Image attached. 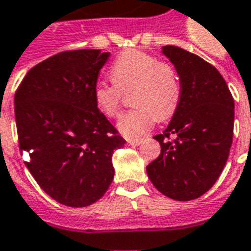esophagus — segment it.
<instances>
[{"label": "esophagus", "instance_id": "1", "mask_svg": "<svg viewBox=\"0 0 251 251\" xmlns=\"http://www.w3.org/2000/svg\"><path fill=\"white\" fill-rule=\"evenodd\" d=\"M127 142H128L129 146H139L140 143H142V140L140 139H128Z\"/></svg>", "mask_w": 251, "mask_h": 251}]
</instances>
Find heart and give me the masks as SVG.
<instances>
[{
	"label": "heart",
	"instance_id": "1",
	"mask_svg": "<svg viewBox=\"0 0 251 251\" xmlns=\"http://www.w3.org/2000/svg\"><path fill=\"white\" fill-rule=\"evenodd\" d=\"M113 82L97 81L93 86L94 104L108 117L116 116L122 92L131 90L134 109L123 113L117 129L127 138L147 134L157 119H168L178 105L179 82L169 65L143 51L131 50L122 54L111 67Z\"/></svg>",
	"mask_w": 251,
	"mask_h": 251
}]
</instances>
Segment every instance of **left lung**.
Instances as JSON below:
<instances>
[{
  "label": "left lung",
  "instance_id": "8db88e82",
  "mask_svg": "<svg viewBox=\"0 0 251 251\" xmlns=\"http://www.w3.org/2000/svg\"><path fill=\"white\" fill-rule=\"evenodd\" d=\"M179 77L178 105L162 134L159 157L146 168L165 196L189 201L209 191L223 172L234 131V100L220 73L177 46L161 50Z\"/></svg>",
  "mask_w": 251,
  "mask_h": 251
}]
</instances>
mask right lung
I'll return each mask as SVG.
<instances>
[{
	"mask_svg": "<svg viewBox=\"0 0 251 251\" xmlns=\"http://www.w3.org/2000/svg\"><path fill=\"white\" fill-rule=\"evenodd\" d=\"M111 52L65 51L32 67L15 94L26 169L50 197L88 207L105 195L113 151L126 140L94 104L93 86Z\"/></svg>",
	"mask_w": 251,
	"mask_h": 251,
	"instance_id": "add662e5",
	"label": "right lung"
}]
</instances>
